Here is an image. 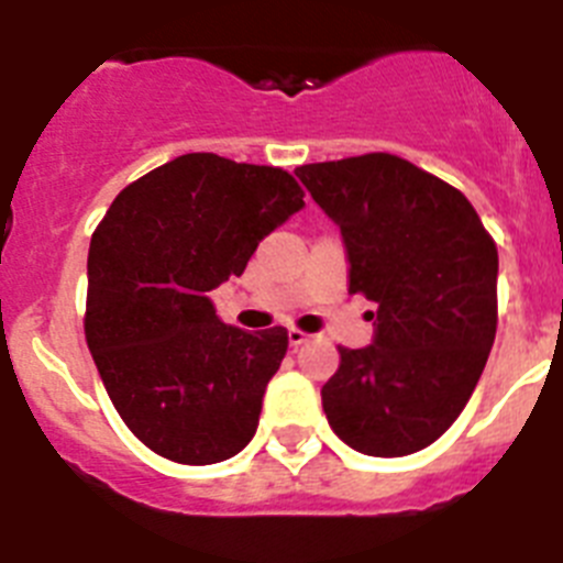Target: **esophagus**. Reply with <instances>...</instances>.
<instances>
[{
	"label": "esophagus",
	"instance_id": "34e87169",
	"mask_svg": "<svg viewBox=\"0 0 563 563\" xmlns=\"http://www.w3.org/2000/svg\"><path fill=\"white\" fill-rule=\"evenodd\" d=\"M287 338H290V346H292V350H298L301 343L310 341V335H307V332H301V330H290V332H287Z\"/></svg>",
	"mask_w": 563,
	"mask_h": 563
}]
</instances>
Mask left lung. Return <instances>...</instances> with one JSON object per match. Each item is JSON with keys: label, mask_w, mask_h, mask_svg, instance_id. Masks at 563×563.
I'll return each mask as SVG.
<instances>
[{"label": "left lung", "mask_w": 563, "mask_h": 563, "mask_svg": "<svg viewBox=\"0 0 563 563\" xmlns=\"http://www.w3.org/2000/svg\"><path fill=\"white\" fill-rule=\"evenodd\" d=\"M341 228L350 292L377 307L375 341L341 352L321 402L366 456H406L451 429L496 338V242L465 194L397 154L298 166Z\"/></svg>", "instance_id": "obj_1"}]
</instances>
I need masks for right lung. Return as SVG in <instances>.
<instances>
[{"instance_id": "obj_1", "label": "right lung", "mask_w": 563, "mask_h": 563, "mask_svg": "<svg viewBox=\"0 0 563 563\" xmlns=\"http://www.w3.org/2000/svg\"><path fill=\"white\" fill-rule=\"evenodd\" d=\"M301 208L282 168L194 152L123 188L92 233L84 335L109 400L154 454L213 465L256 434L287 330L222 324L208 292Z\"/></svg>"}]
</instances>
